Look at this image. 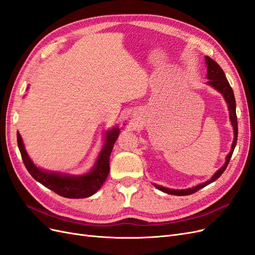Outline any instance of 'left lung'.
Returning <instances> with one entry per match:
<instances>
[{
    "mask_svg": "<svg viewBox=\"0 0 255 255\" xmlns=\"http://www.w3.org/2000/svg\"><path fill=\"white\" fill-rule=\"evenodd\" d=\"M205 60H206V65H207V74H206L207 79H208L207 84L212 85V86L215 89H217L219 92H221V94L223 95V97H225L226 101L228 103V106H229L230 119H231V122H232V126L234 127V140H233V143H232V148H231V151L228 154L226 164L223 165L219 169V170L212 176V179L210 181L200 184V185H198V186H195V187H192V188L181 189V190L166 188V187L158 186V185L154 184V186H155L157 189L164 191V192H166V194H169V195L188 196V195H191V194H195L196 191H198V190H200L201 188L207 186L208 184H211L214 181L217 180L218 177L223 172H225V170L227 169V167L229 165V161H230L231 157H232V154H233V151L235 149L236 142H237L238 125H237V116H236V103H235V97H234L233 89H232V87L230 86V84H229V82H228V80L226 78V74H225V72H223L222 69L220 68V66L217 63H216L214 59H212L211 57H208V56L205 57Z\"/></svg>",
    "mask_w": 255,
    "mask_h": 255,
    "instance_id": "1",
    "label": "left lung"
}]
</instances>
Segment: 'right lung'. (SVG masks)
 I'll return each mask as SVG.
<instances>
[{
    "instance_id": "obj_1",
    "label": "right lung",
    "mask_w": 255,
    "mask_h": 255,
    "mask_svg": "<svg viewBox=\"0 0 255 255\" xmlns=\"http://www.w3.org/2000/svg\"><path fill=\"white\" fill-rule=\"evenodd\" d=\"M120 133L119 128H113L110 133H107L105 145L100 153L96 166L88 173L82 176H69L61 175L58 173L45 172L41 169L36 167L23 145L21 136L17 133L18 146L27 171L36 181L41 183L43 186L56 192L57 195L69 198V199H82L88 198L100 189L105 182L107 175L110 173V157L113 151L114 144L117 141Z\"/></svg>"
}]
</instances>
